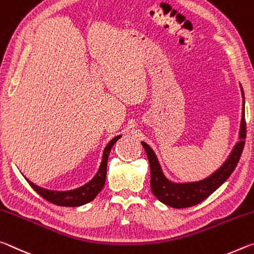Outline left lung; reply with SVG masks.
<instances>
[{
	"label": "left lung",
	"instance_id": "obj_1",
	"mask_svg": "<svg viewBox=\"0 0 254 254\" xmlns=\"http://www.w3.org/2000/svg\"><path fill=\"white\" fill-rule=\"evenodd\" d=\"M241 91H242L243 97V111L240 127V140L236 143L224 164L208 178L196 182H188V184H174L162 172L161 165L157 161L154 151L146 143L142 142L149 162V168H151L152 192L161 202L173 207V208H187V207L197 205L205 200L207 197H209L216 189H218L234 171L240 161L241 154H242L245 136H247V124H245L244 117V93L242 86H241Z\"/></svg>",
	"mask_w": 254,
	"mask_h": 254
}]
</instances>
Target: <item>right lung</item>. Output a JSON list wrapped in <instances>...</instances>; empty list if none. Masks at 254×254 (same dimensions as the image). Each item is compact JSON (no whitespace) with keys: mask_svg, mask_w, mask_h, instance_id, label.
<instances>
[{"mask_svg":"<svg viewBox=\"0 0 254 254\" xmlns=\"http://www.w3.org/2000/svg\"><path fill=\"white\" fill-rule=\"evenodd\" d=\"M122 136H116L115 138H112L103 151L102 155V162L100 164L99 171L95 174L94 178L88 184L80 187V188L69 190V191H54L40 188V187L32 184L31 181H29L28 184L31 186V188L36 191L37 193L40 194L41 197L46 200L54 203L57 206H63V207H78L82 205H85L90 201H92L93 199L98 196V193L102 190L103 186L106 184V177H107V163H108V157H109L110 151L115 143Z\"/></svg>","mask_w":254,"mask_h":254,"instance_id":"obj_1","label":"right lung"}]
</instances>
